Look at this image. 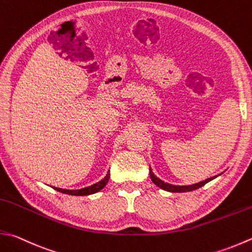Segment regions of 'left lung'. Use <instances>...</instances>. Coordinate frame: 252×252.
Here are the masks:
<instances>
[{
    "label": "left lung",
    "instance_id": "1",
    "mask_svg": "<svg viewBox=\"0 0 252 252\" xmlns=\"http://www.w3.org/2000/svg\"><path fill=\"white\" fill-rule=\"evenodd\" d=\"M150 176H151L152 181L154 182L157 187H159L160 189L169 191V192H188V191H192V190H196V189L201 188V187H203L205 184H208V182H210L211 180L216 178V176H214V177H211V178H209V179H205L204 181H201V182H198V184L190 185V186H174V185L167 184V182H164L159 178H157V177L154 175V172L152 171L151 167H150Z\"/></svg>",
    "mask_w": 252,
    "mask_h": 252
}]
</instances>
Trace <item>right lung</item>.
<instances>
[{"label": "right lung", "instance_id": "1", "mask_svg": "<svg viewBox=\"0 0 252 252\" xmlns=\"http://www.w3.org/2000/svg\"><path fill=\"white\" fill-rule=\"evenodd\" d=\"M109 177H110V174H109V170H108L106 177L102 180H100L99 182H97V184H94L90 187H86V188H83V189H80V190H66V189L56 188V187H52V188L54 190L59 191V192H62V193L70 194V195H90V194L96 193V192L103 189V187H105L108 184Z\"/></svg>", "mask_w": 252, "mask_h": 252}]
</instances>
